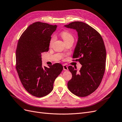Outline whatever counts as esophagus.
Listing matches in <instances>:
<instances>
[{
    "label": "esophagus",
    "instance_id": "obj_1",
    "mask_svg": "<svg viewBox=\"0 0 122 122\" xmlns=\"http://www.w3.org/2000/svg\"><path fill=\"white\" fill-rule=\"evenodd\" d=\"M63 70H64V71H67V70H68V67H67L65 64H63Z\"/></svg>",
    "mask_w": 122,
    "mask_h": 122
}]
</instances>
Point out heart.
I'll return each instance as SVG.
<instances>
[{
  "label": "heart",
  "instance_id": "b5f03b06",
  "mask_svg": "<svg viewBox=\"0 0 122 122\" xmlns=\"http://www.w3.org/2000/svg\"><path fill=\"white\" fill-rule=\"evenodd\" d=\"M60 35H61V36L62 37V38L64 40V42H66L70 40L74 39V37L72 34L67 31H64L63 32H62L60 34ZM55 40V36H52L51 37V40H50V45L52 44L53 42H54Z\"/></svg>",
  "mask_w": 122,
  "mask_h": 122
}]
</instances>
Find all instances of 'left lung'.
Instances as JSON below:
<instances>
[{"mask_svg":"<svg viewBox=\"0 0 122 122\" xmlns=\"http://www.w3.org/2000/svg\"><path fill=\"white\" fill-rule=\"evenodd\" d=\"M75 29L78 40L73 58L82 65L79 71L72 66L68 67L72 74L67 87L74 94L86 97L98 88L106 68V51L101 34L89 25L74 21L64 26Z\"/></svg>","mask_w":122,"mask_h":122,"instance_id":"1","label":"left lung"}]
</instances>
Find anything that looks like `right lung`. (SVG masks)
Masks as SVG:
<instances>
[{
	"instance_id": "1",
	"label": "right lung",
	"mask_w": 122,
	"mask_h": 122,
	"mask_svg": "<svg viewBox=\"0 0 122 122\" xmlns=\"http://www.w3.org/2000/svg\"><path fill=\"white\" fill-rule=\"evenodd\" d=\"M57 25L34 23L21 34L16 51V69L24 88L37 97L48 95L56 78L63 70L60 63L42 66L41 54L49 50L51 36Z\"/></svg>"
}]
</instances>
